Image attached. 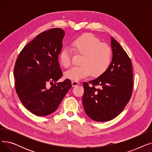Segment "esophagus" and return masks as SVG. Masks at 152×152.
I'll use <instances>...</instances> for the list:
<instances>
[{
    "label": "esophagus",
    "instance_id": "obj_1",
    "mask_svg": "<svg viewBox=\"0 0 152 152\" xmlns=\"http://www.w3.org/2000/svg\"><path fill=\"white\" fill-rule=\"evenodd\" d=\"M71 84H72V86L73 87H75V86L79 85V83L78 81H73L71 82Z\"/></svg>",
    "mask_w": 152,
    "mask_h": 152
}]
</instances>
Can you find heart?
<instances>
[{
	"label": "heart",
	"instance_id": "heart-1",
	"mask_svg": "<svg viewBox=\"0 0 152 152\" xmlns=\"http://www.w3.org/2000/svg\"><path fill=\"white\" fill-rule=\"evenodd\" d=\"M71 49L75 54L82 55L81 65L72 67L65 72L66 78L79 81L88 77H99L108 69L111 61V50L110 47L91 34L79 37L72 42ZM61 65L68 68L72 64V51L65 48L60 55Z\"/></svg>",
	"mask_w": 152,
	"mask_h": 152
}]
</instances>
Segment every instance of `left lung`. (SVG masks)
Listing matches in <instances>:
<instances>
[{
	"label": "left lung",
	"instance_id": "obj_1",
	"mask_svg": "<svg viewBox=\"0 0 152 152\" xmlns=\"http://www.w3.org/2000/svg\"><path fill=\"white\" fill-rule=\"evenodd\" d=\"M111 38L113 58L108 69L89 83H83L85 112L98 122L110 121L120 114L129 102L133 89L131 60L120 44Z\"/></svg>",
	"mask_w": 152,
	"mask_h": 152
}]
</instances>
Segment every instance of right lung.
Returning <instances> with one entry per match:
<instances>
[{
    "instance_id": "obj_1",
    "label": "right lung",
    "mask_w": 152,
    "mask_h": 152,
    "mask_svg": "<svg viewBox=\"0 0 152 152\" xmlns=\"http://www.w3.org/2000/svg\"><path fill=\"white\" fill-rule=\"evenodd\" d=\"M64 36L60 28L42 32L23 48L15 63L16 92L24 107L38 116L56 111L72 86L68 79L53 84L63 76L58 60Z\"/></svg>"
}]
</instances>
